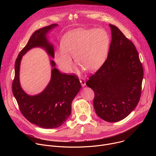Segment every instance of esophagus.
<instances>
[{
    "label": "esophagus",
    "instance_id": "obj_1",
    "mask_svg": "<svg viewBox=\"0 0 156 156\" xmlns=\"http://www.w3.org/2000/svg\"><path fill=\"white\" fill-rule=\"evenodd\" d=\"M80 81L81 84V86H82L83 87H84V86H86V81H85L84 79L81 78V79L80 80Z\"/></svg>",
    "mask_w": 156,
    "mask_h": 156
}]
</instances>
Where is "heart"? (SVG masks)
Masks as SVG:
<instances>
[{"mask_svg": "<svg viewBox=\"0 0 156 156\" xmlns=\"http://www.w3.org/2000/svg\"><path fill=\"white\" fill-rule=\"evenodd\" d=\"M110 44L107 33L100 28L76 29L66 33L60 47L55 54L60 69L71 73L76 62L87 71H94L104 63Z\"/></svg>", "mask_w": 156, "mask_h": 156, "instance_id": "1", "label": "heart"}]
</instances>
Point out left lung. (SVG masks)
<instances>
[{
  "label": "left lung",
  "instance_id": "1",
  "mask_svg": "<svg viewBox=\"0 0 156 156\" xmlns=\"http://www.w3.org/2000/svg\"><path fill=\"white\" fill-rule=\"evenodd\" d=\"M109 27L112 41L107 60L86 84L94 92L96 114L106 122H117L139 102L143 69L134 44L117 27Z\"/></svg>",
  "mask_w": 156,
  "mask_h": 156
}]
</instances>
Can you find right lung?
Segmentation results:
<instances>
[{"label":"right lung","mask_w":156,"mask_h":156,"mask_svg":"<svg viewBox=\"0 0 156 156\" xmlns=\"http://www.w3.org/2000/svg\"><path fill=\"white\" fill-rule=\"evenodd\" d=\"M58 26L52 24L33 33L26 46L20 52L15 65V78L12 92L23 115L31 123L42 128L60 126L71 114L72 102L81 89L76 75L61 73L51 60V78L45 89L39 94L31 96L22 89L20 82V63L23 56L30 49L40 48L54 58L53 44L48 38V33Z\"/></svg>","instance_id":"obj_1"}]
</instances>
